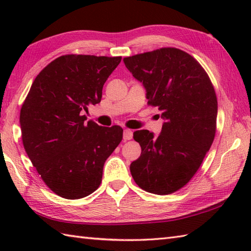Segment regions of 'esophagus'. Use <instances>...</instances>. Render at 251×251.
Returning a JSON list of instances; mask_svg holds the SVG:
<instances>
[{
	"label": "esophagus",
	"mask_w": 251,
	"mask_h": 251,
	"mask_svg": "<svg viewBox=\"0 0 251 251\" xmlns=\"http://www.w3.org/2000/svg\"><path fill=\"white\" fill-rule=\"evenodd\" d=\"M132 138V131L130 129H124V132H123V139L124 141L130 140Z\"/></svg>",
	"instance_id": "1"
}]
</instances>
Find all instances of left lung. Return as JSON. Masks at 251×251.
I'll return each instance as SVG.
<instances>
[{"label":"left lung","instance_id":"8db88e82","mask_svg":"<svg viewBox=\"0 0 251 251\" xmlns=\"http://www.w3.org/2000/svg\"><path fill=\"white\" fill-rule=\"evenodd\" d=\"M123 61L164 120L158 136L149 130L134 132L141 155L130 164L131 176L150 193H174L195 175L215 139L214 86L200 63L178 49L165 47Z\"/></svg>","mask_w":251,"mask_h":251}]
</instances>
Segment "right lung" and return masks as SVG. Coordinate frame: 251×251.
<instances>
[{
	"label": "right lung",
	"instance_id": "1",
	"mask_svg": "<svg viewBox=\"0 0 251 251\" xmlns=\"http://www.w3.org/2000/svg\"><path fill=\"white\" fill-rule=\"evenodd\" d=\"M122 57L66 55L34 79L20 111L25 150L45 184L78 200L99 188L103 165L123 138L120 126L102 127L82 112L97 104Z\"/></svg>",
	"mask_w": 251,
	"mask_h": 251
}]
</instances>
